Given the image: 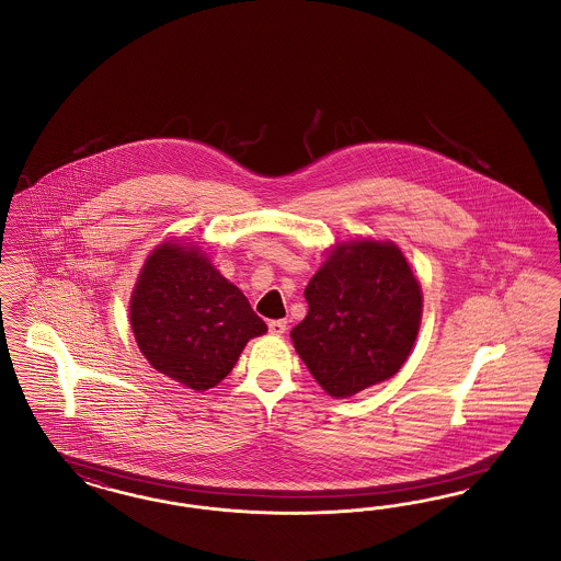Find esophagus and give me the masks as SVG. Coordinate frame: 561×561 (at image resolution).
<instances>
[{"label": "esophagus", "instance_id": "obj_1", "mask_svg": "<svg viewBox=\"0 0 561 561\" xmlns=\"http://www.w3.org/2000/svg\"><path fill=\"white\" fill-rule=\"evenodd\" d=\"M268 331L272 334H285L287 332V322L285 320H271L268 322Z\"/></svg>", "mask_w": 561, "mask_h": 561}]
</instances>
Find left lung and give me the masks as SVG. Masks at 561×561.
Wrapping results in <instances>:
<instances>
[{
    "label": "left lung",
    "instance_id": "8db88e82",
    "mask_svg": "<svg viewBox=\"0 0 561 561\" xmlns=\"http://www.w3.org/2000/svg\"><path fill=\"white\" fill-rule=\"evenodd\" d=\"M304 295L310 310L290 339L327 393L352 397L403 366L420 329L422 290L393 243L339 245Z\"/></svg>",
    "mask_w": 561,
    "mask_h": 561
}]
</instances>
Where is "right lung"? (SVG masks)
Returning <instances> with one entry per match:
<instances>
[{
  "instance_id": "obj_1",
  "label": "right lung",
  "mask_w": 561,
  "mask_h": 561,
  "mask_svg": "<svg viewBox=\"0 0 561 561\" xmlns=\"http://www.w3.org/2000/svg\"><path fill=\"white\" fill-rule=\"evenodd\" d=\"M147 362L193 391L216 387L245 343L266 332L248 297L204 253L164 243L147 257L130 299Z\"/></svg>"
}]
</instances>
